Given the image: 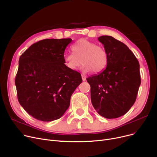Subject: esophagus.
Segmentation results:
<instances>
[{"instance_id": "34e87169", "label": "esophagus", "mask_w": 157, "mask_h": 157, "mask_svg": "<svg viewBox=\"0 0 157 157\" xmlns=\"http://www.w3.org/2000/svg\"><path fill=\"white\" fill-rule=\"evenodd\" d=\"M81 78H82V79L83 81H86V77L85 76H83V75H81Z\"/></svg>"}]
</instances>
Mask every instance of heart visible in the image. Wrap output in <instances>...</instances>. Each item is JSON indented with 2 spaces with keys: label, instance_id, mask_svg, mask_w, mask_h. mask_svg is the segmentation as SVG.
I'll use <instances>...</instances> for the list:
<instances>
[{
  "label": "heart",
  "instance_id": "heart-1",
  "mask_svg": "<svg viewBox=\"0 0 157 157\" xmlns=\"http://www.w3.org/2000/svg\"><path fill=\"white\" fill-rule=\"evenodd\" d=\"M72 54L66 53L63 56L64 65L68 70L76 71L81 65L84 72H103L108 63V55L103 47L98 45L86 39H80L71 47ZM82 62H81V61Z\"/></svg>",
  "mask_w": 157,
  "mask_h": 157
}]
</instances>
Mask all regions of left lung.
Instances as JSON below:
<instances>
[{"mask_svg": "<svg viewBox=\"0 0 157 157\" xmlns=\"http://www.w3.org/2000/svg\"><path fill=\"white\" fill-rule=\"evenodd\" d=\"M108 55L106 69L88 78L92 104L105 118L119 117L135 103L141 79L137 59L128 47L111 36L98 38Z\"/></svg>", "mask_w": 157, "mask_h": 157, "instance_id": "8db88e82", "label": "left lung"}]
</instances>
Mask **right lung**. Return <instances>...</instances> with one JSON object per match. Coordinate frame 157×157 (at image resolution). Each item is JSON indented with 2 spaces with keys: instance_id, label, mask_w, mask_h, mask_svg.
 <instances>
[{
  "instance_id": "add662e5",
  "label": "right lung",
  "mask_w": 157,
  "mask_h": 157,
  "mask_svg": "<svg viewBox=\"0 0 157 157\" xmlns=\"http://www.w3.org/2000/svg\"><path fill=\"white\" fill-rule=\"evenodd\" d=\"M71 42V38L40 40L20 57L15 78L18 100L38 120L59 119L82 82L80 73L68 70L64 65L65 50Z\"/></svg>"
}]
</instances>
